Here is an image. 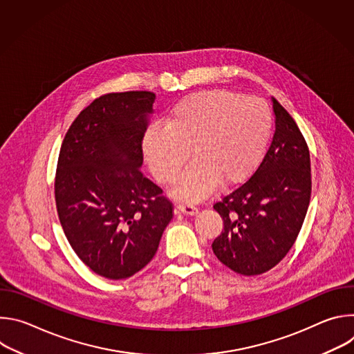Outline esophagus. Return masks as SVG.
Returning <instances> with one entry per match:
<instances>
[{
    "label": "esophagus",
    "mask_w": 354,
    "mask_h": 354,
    "mask_svg": "<svg viewBox=\"0 0 354 354\" xmlns=\"http://www.w3.org/2000/svg\"><path fill=\"white\" fill-rule=\"evenodd\" d=\"M176 210L183 213V214H189V216H193V214L198 213V209L196 206L190 205V203H178Z\"/></svg>",
    "instance_id": "esophagus-1"
}]
</instances>
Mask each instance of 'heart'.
I'll list each match as a JSON object with an SVG mask.
<instances>
[{
	"mask_svg": "<svg viewBox=\"0 0 354 354\" xmlns=\"http://www.w3.org/2000/svg\"><path fill=\"white\" fill-rule=\"evenodd\" d=\"M272 133V113L262 99L228 91L200 92L174 108L165 127L151 129L144 157L162 183H172L189 161L175 193L187 200L209 196L220 182H243L259 165Z\"/></svg>",
	"mask_w": 354,
	"mask_h": 354,
	"instance_id": "b5f03b06",
	"label": "heart"
}]
</instances>
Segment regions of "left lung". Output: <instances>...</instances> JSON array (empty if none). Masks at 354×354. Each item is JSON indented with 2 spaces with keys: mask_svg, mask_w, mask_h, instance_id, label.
<instances>
[{
  "mask_svg": "<svg viewBox=\"0 0 354 354\" xmlns=\"http://www.w3.org/2000/svg\"><path fill=\"white\" fill-rule=\"evenodd\" d=\"M273 111L276 130L255 174L213 206L224 221L214 255L243 276L266 273L288 254L311 200L307 141L274 97Z\"/></svg>",
  "mask_w": 354,
  "mask_h": 354,
  "instance_id": "8db88e82",
  "label": "left lung"
}]
</instances>
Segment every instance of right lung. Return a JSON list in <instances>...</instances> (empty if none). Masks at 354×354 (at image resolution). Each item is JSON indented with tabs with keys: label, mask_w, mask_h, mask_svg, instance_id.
<instances>
[{
	"label": "right lung",
	"mask_w": 354,
	"mask_h": 354,
	"mask_svg": "<svg viewBox=\"0 0 354 354\" xmlns=\"http://www.w3.org/2000/svg\"><path fill=\"white\" fill-rule=\"evenodd\" d=\"M156 93L111 92L70 126L55 179L57 214L77 257L120 280L154 258L174 217L172 201L142 176V138Z\"/></svg>",
	"instance_id": "obj_1"
}]
</instances>
